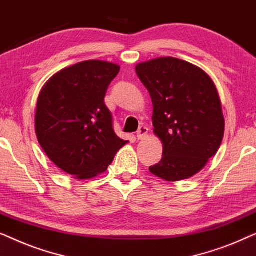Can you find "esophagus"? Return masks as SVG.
<instances>
[{"instance_id": "34e87169", "label": "esophagus", "mask_w": 256, "mask_h": 256, "mask_svg": "<svg viewBox=\"0 0 256 256\" xmlns=\"http://www.w3.org/2000/svg\"><path fill=\"white\" fill-rule=\"evenodd\" d=\"M148 132H149V128L146 127V126H141V127L138 128V138L143 140L146 135H148Z\"/></svg>"}]
</instances>
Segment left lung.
<instances>
[{
	"mask_svg": "<svg viewBox=\"0 0 256 256\" xmlns=\"http://www.w3.org/2000/svg\"><path fill=\"white\" fill-rule=\"evenodd\" d=\"M135 70L152 98L154 132L163 144L162 160L150 172L168 182L194 176L218 152L225 132L214 82L198 66L172 57Z\"/></svg>",
	"mask_w": 256,
	"mask_h": 256,
	"instance_id": "left-lung-1",
	"label": "left lung"
}]
</instances>
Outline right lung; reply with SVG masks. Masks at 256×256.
Masks as SVG:
<instances>
[{
	"mask_svg": "<svg viewBox=\"0 0 256 256\" xmlns=\"http://www.w3.org/2000/svg\"><path fill=\"white\" fill-rule=\"evenodd\" d=\"M118 71L120 66L113 62H78L52 76L38 96V142L59 169L78 180L104 172L128 142L114 132L104 101Z\"/></svg>",
	"mask_w": 256,
	"mask_h": 256,
	"instance_id": "right-lung-1",
	"label": "right lung"
}]
</instances>
